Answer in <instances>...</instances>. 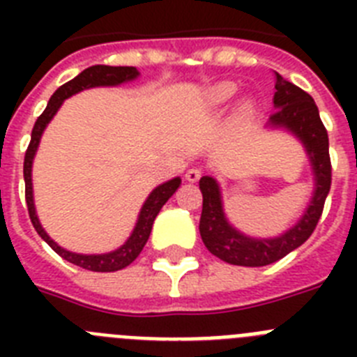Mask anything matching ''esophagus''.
Here are the masks:
<instances>
[{
	"instance_id": "obj_1",
	"label": "esophagus",
	"mask_w": 357,
	"mask_h": 357,
	"mask_svg": "<svg viewBox=\"0 0 357 357\" xmlns=\"http://www.w3.org/2000/svg\"><path fill=\"white\" fill-rule=\"evenodd\" d=\"M200 176H202V168H191L188 169V173H185V178H188L189 182L200 181Z\"/></svg>"
}]
</instances>
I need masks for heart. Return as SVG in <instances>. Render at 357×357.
I'll return each mask as SVG.
<instances>
[{
  "label": "heart",
  "mask_w": 357,
  "mask_h": 357,
  "mask_svg": "<svg viewBox=\"0 0 357 357\" xmlns=\"http://www.w3.org/2000/svg\"><path fill=\"white\" fill-rule=\"evenodd\" d=\"M236 85L234 84H220L216 85L207 96V105L209 107H222L234 96Z\"/></svg>",
  "instance_id": "obj_1"
}]
</instances>
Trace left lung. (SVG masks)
I'll list each match as a JSON object with an SVG mask.
<instances>
[{
	"instance_id": "left-lung-1",
	"label": "left lung",
	"mask_w": 357,
	"mask_h": 357,
	"mask_svg": "<svg viewBox=\"0 0 357 357\" xmlns=\"http://www.w3.org/2000/svg\"><path fill=\"white\" fill-rule=\"evenodd\" d=\"M275 112L270 116L272 127H282L295 134L307 151L314 175L313 198L304 216L279 238L255 239L241 234L227 222L223 213L220 185L213 176H202L200 191L204 197L200 216V236L207 250L218 259L236 266H266L282 259L298 248L317 229L324 204L331 189L329 135L321 123L314 100L305 91L284 80L275 73Z\"/></svg>"
}]
</instances>
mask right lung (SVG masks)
Returning a JSON list of instances; mask_svg holds the SVG:
<instances>
[{"instance_id":"1","label":"right lung","mask_w":357,"mask_h":357,"mask_svg":"<svg viewBox=\"0 0 357 357\" xmlns=\"http://www.w3.org/2000/svg\"><path fill=\"white\" fill-rule=\"evenodd\" d=\"M139 71L132 66H91V68L84 69V71L75 77L73 80L66 82L64 85H61L59 89L53 93V96L50 98L48 105L44 109L43 114L37 118L36 125H33V130H31V139L28 144V150L24 153V198H26V207L28 214H30L31 225L36 227L37 234L48 243L50 247L61 255L62 259L69 261V263L77 264V266L85 268V270H91V272H118L127 268L132 261H135V257L141 254L143 247L146 245L148 238H150L151 225H153V220L159 214V211L162 209V206L172 198V195L175 193L176 188L181 185V178H172V181L164 182V184L157 185L153 191L150 193V197L146 198V202L143 204V209H141L139 218H137V223L134 227V232L130 234V238L125 241V245L118 248L114 252H109V254H98V255H84V254H75V252H69L66 248L59 247L48 234L46 230L43 229V225L39 223V218L36 214V206H33V191H31V162H33V157H36L37 146H39L40 135H43L44 128L52 121L53 116L56 114V110L61 109L62 102L66 98L73 96V94L80 93L84 89H89V87H100V85H119L123 82L134 80L137 78Z\"/></svg>"}]
</instances>
